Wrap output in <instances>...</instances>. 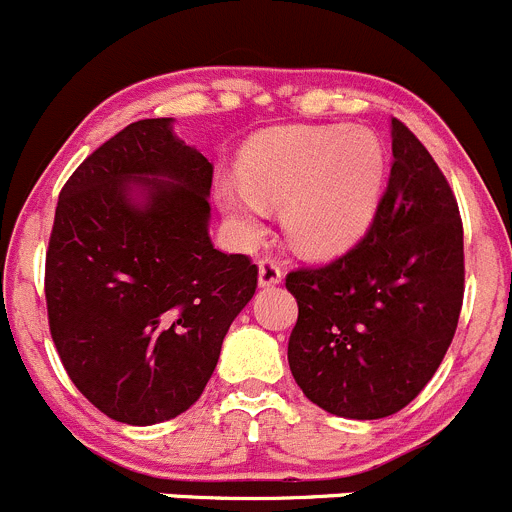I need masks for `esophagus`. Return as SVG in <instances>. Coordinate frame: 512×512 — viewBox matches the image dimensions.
<instances>
[{
  "label": "esophagus",
  "mask_w": 512,
  "mask_h": 512,
  "mask_svg": "<svg viewBox=\"0 0 512 512\" xmlns=\"http://www.w3.org/2000/svg\"><path fill=\"white\" fill-rule=\"evenodd\" d=\"M260 287H275L282 282V270L275 260H260V275H257Z\"/></svg>",
  "instance_id": "obj_1"
}]
</instances>
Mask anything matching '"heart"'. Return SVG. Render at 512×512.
<instances>
[{
  "mask_svg": "<svg viewBox=\"0 0 512 512\" xmlns=\"http://www.w3.org/2000/svg\"><path fill=\"white\" fill-rule=\"evenodd\" d=\"M388 160L380 137L360 127H287L252 142L242 182L222 180L217 205L242 242L265 232V205H280L287 237L305 252H340L370 227Z\"/></svg>",
  "mask_w": 512,
  "mask_h": 512,
  "instance_id": "1",
  "label": "heart"
}]
</instances>
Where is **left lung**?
Here are the masks:
<instances>
[{
    "label": "left lung",
    "mask_w": 512,
    "mask_h": 512,
    "mask_svg": "<svg viewBox=\"0 0 512 512\" xmlns=\"http://www.w3.org/2000/svg\"><path fill=\"white\" fill-rule=\"evenodd\" d=\"M393 165L352 250L287 275L297 325L287 360L305 398L337 418L403 410L443 362L463 305V222L430 152L390 122Z\"/></svg>",
    "instance_id": "8db88e82"
}]
</instances>
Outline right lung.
<instances>
[{
    "label": "right lung",
    "instance_id": "add662e5",
    "mask_svg": "<svg viewBox=\"0 0 512 512\" xmlns=\"http://www.w3.org/2000/svg\"><path fill=\"white\" fill-rule=\"evenodd\" d=\"M212 165L140 119L59 195L47 250L49 330L79 393L107 418L155 425L197 403L257 267L210 240Z\"/></svg>",
    "mask_w": 512,
    "mask_h": 512
}]
</instances>
